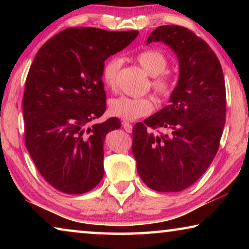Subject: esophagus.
Here are the masks:
<instances>
[{"label":"esophagus","instance_id":"obj_1","mask_svg":"<svg viewBox=\"0 0 249 249\" xmlns=\"http://www.w3.org/2000/svg\"><path fill=\"white\" fill-rule=\"evenodd\" d=\"M123 127L127 133H132V129H133L132 124L128 123V122H123Z\"/></svg>","mask_w":249,"mask_h":249}]
</instances>
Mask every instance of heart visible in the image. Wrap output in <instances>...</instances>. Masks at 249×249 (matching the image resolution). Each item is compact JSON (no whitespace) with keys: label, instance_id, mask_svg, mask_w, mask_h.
Returning a JSON list of instances; mask_svg holds the SVG:
<instances>
[{"label":"heart","instance_id":"heart-1","mask_svg":"<svg viewBox=\"0 0 249 249\" xmlns=\"http://www.w3.org/2000/svg\"><path fill=\"white\" fill-rule=\"evenodd\" d=\"M136 60L147 73L154 77L151 87L156 94L161 100L169 98L174 91V81L169 75L163 73L168 66L165 54L159 50L148 49L138 53ZM122 64L123 61L120 57H112L104 62L102 80L105 86L114 89ZM108 108L112 115L125 121H134L150 114L154 111V103L149 98H130L121 95L109 101Z\"/></svg>","mask_w":249,"mask_h":249}]
</instances>
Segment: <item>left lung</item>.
Here are the masks:
<instances>
[{"mask_svg": "<svg viewBox=\"0 0 249 249\" xmlns=\"http://www.w3.org/2000/svg\"><path fill=\"white\" fill-rule=\"evenodd\" d=\"M162 41L179 60L170 104L133 128V155L141 179L159 192L190 187L208 169L225 125L224 75L215 53L190 29L159 26L147 45ZM161 128L165 133H158Z\"/></svg>", "mask_w": 249, "mask_h": 249, "instance_id": "obj_1", "label": "left lung"}]
</instances>
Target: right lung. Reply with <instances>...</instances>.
<instances>
[{
  "mask_svg": "<svg viewBox=\"0 0 249 249\" xmlns=\"http://www.w3.org/2000/svg\"><path fill=\"white\" fill-rule=\"evenodd\" d=\"M137 36V31L70 27L46 41L34 59L23 96L25 144L57 190L81 195L102 180L104 138L121 121L88 124L107 109L104 61Z\"/></svg>",
  "mask_w": 249,
  "mask_h": 249,
  "instance_id": "1",
  "label": "right lung"
}]
</instances>
